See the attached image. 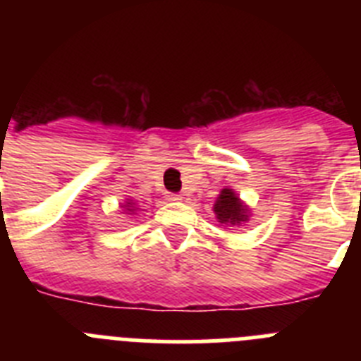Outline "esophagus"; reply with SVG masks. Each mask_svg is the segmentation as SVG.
<instances>
[{
    "label": "esophagus",
    "instance_id": "1",
    "mask_svg": "<svg viewBox=\"0 0 361 361\" xmlns=\"http://www.w3.org/2000/svg\"><path fill=\"white\" fill-rule=\"evenodd\" d=\"M168 200H183V195H178V193H170V195H168Z\"/></svg>",
    "mask_w": 361,
    "mask_h": 361
}]
</instances>
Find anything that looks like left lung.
Instances as JSON below:
<instances>
[{
	"label": "left lung",
	"instance_id": "1",
	"mask_svg": "<svg viewBox=\"0 0 361 361\" xmlns=\"http://www.w3.org/2000/svg\"><path fill=\"white\" fill-rule=\"evenodd\" d=\"M215 215L222 224H240L247 220V209L231 190H222L215 202Z\"/></svg>",
	"mask_w": 361,
	"mask_h": 361
}]
</instances>
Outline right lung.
I'll return each mask as SVG.
<instances>
[{
  "label": "right lung",
  "instance_id": "obj_1",
  "mask_svg": "<svg viewBox=\"0 0 361 361\" xmlns=\"http://www.w3.org/2000/svg\"><path fill=\"white\" fill-rule=\"evenodd\" d=\"M126 206H130V208H126V209H128V212H133V209H132V204L128 202V204H126Z\"/></svg>",
  "mask_w": 361,
  "mask_h": 361
}]
</instances>
